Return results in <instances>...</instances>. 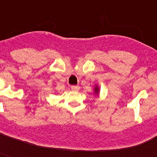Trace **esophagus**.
<instances>
[{
	"label": "esophagus",
	"instance_id": "1",
	"mask_svg": "<svg viewBox=\"0 0 157 157\" xmlns=\"http://www.w3.org/2000/svg\"><path fill=\"white\" fill-rule=\"evenodd\" d=\"M71 90L78 91L79 90H80V86H71Z\"/></svg>",
	"mask_w": 157,
	"mask_h": 157
}]
</instances>
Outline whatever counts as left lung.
Wrapping results in <instances>:
<instances>
[{
	"mask_svg": "<svg viewBox=\"0 0 157 157\" xmlns=\"http://www.w3.org/2000/svg\"><path fill=\"white\" fill-rule=\"evenodd\" d=\"M98 87H96V88H95V93L98 94Z\"/></svg>",
	"mask_w": 157,
	"mask_h": 157,
	"instance_id": "obj_1",
	"label": "left lung"
}]
</instances>
